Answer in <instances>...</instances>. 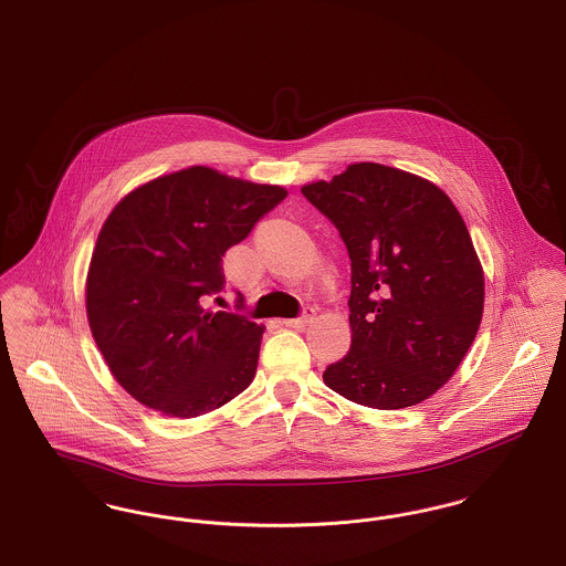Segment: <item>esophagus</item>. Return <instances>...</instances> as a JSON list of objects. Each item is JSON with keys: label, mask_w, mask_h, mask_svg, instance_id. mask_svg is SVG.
I'll use <instances>...</instances> for the list:
<instances>
[{"label": "esophagus", "mask_w": 566, "mask_h": 566, "mask_svg": "<svg viewBox=\"0 0 566 566\" xmlns=\"http://www.w3.org/2000/svg\"><path fill=\"white\" fill-rule=\"evenodd\" d=\"M314 316H316V312L312 310V307H305L303 312H301V316L297 318H289V321H282L286 327H293V329H300V327H305L307 323H312L314 321Z\"/></svg>", "instance_id": "1"}]
</instances>
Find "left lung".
<instances>
[{"label":"left lung","mask_w":566,"mask_h":566,"mask_svg":"<svg viewBox=\"0 0 566 566\" xmlns=\"http://www.w3.org/2000/svg\"><path fill=\"white\" fill-rule=\"evenodd\" d=\"M350 259V350L325 369L335 394L378 410L433 396L483 316V269L464 220L432 181L359 163L301 188Z\"/></svg>","instance_id":"1"}]
</instances>
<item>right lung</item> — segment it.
<instances>
[{"instance_id": "obj_1", "label": "right lung", "mask_w": 566, "mask_h": 566, "mask_svg": "<svg viewBox=\"0 0 566 566\" xmlns=\"http://www.w3.org/2000/svg\"><path fill=\"white\" fill-rule=\"evenodd\" d=\"M286 195L190 167L136 188L111 211L87 273V318L134 399L192 419L254 380L263 325L202 301L224 291V252Z\"/></svg>"}]
</instances>
